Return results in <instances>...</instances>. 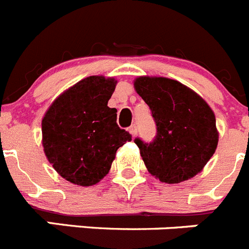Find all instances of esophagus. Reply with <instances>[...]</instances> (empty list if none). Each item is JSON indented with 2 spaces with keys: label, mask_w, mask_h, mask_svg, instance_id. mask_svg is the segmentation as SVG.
<instances>
[{
  "label": "esophagus",
  "mask_w": 249,
  "mask_h": 249,
  "mask_svg": "<svg viewBox=\"0 0 249 249\" xmlns=\"http://www.w3.org/2000/svg\"><path fill=\"white\" fill-rule=\"evenodd\" d=\"M128 131L133 137H136V135H137V127H136V124H132V126L128 128Z\"/></svg>",
  "instance_id": "obj_1"
}]
</instances>
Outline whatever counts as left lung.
<instances>
[{
	"label": "left lung",
	"mask_w": 249,
	"mask_h": 249,
	"mask_svg": "<svg viewBox=\"0 0 249 249\" xmlns=\"http://www.w3.org/2000/svg\"><path fill=\"white\" fill-rule=\"evenodd\" d=\"M135 89L148 105L157 126L152 142L135 140L148 172L164 183L195 177L218 144L210 106L187 86L166 77H138Z\"/></svg>",
	"instance_id": "8db88e82"
}]
</instances>
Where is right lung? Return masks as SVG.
<instances>
[{
    "mask_svg": "<svg viewBox=\"0 0 249 249\" xmlns=\"http://www.w3.org/2000/svg\"><path fill=\"white\" fill-rule=\"evenodd\" d=\"M117 81L89 76L59 94L42 120L45 155L66 181L89 187L108 173L116 152L132 136L107 103Z\"/></svg>",
    "mask_w": 249,
    "mask_h": 249,
    "instance_id": "right-lung-1",
    "label": "right lung"
}]
</instances>
